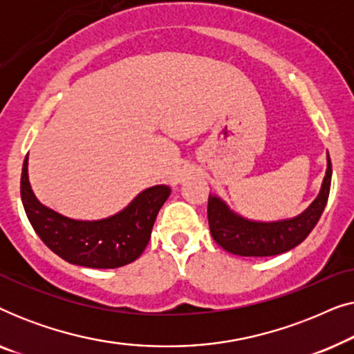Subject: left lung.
<instances>
[{"label":"left lung","mask_w":354,"mask_h":354,"mask_svg":"<svg viewBox=\"0 0 354 354\" xmlns=\"http://www.w3.org/2000/svg\"><path fill=\"white\" fill-rule=\"evenodd\" d=\"M332 180V162L327 154V172L321 192L311 206L301 214L287 221L254 222L235 214L221 198L207 201V222L214 241L225 251L236 256H275L301 243L321 219L327 205Z\"/></svg>","instance_id":"1"}]
</instances>
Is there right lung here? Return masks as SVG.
Instances as JSON below:
<instances>
[{
	"label": "right lung",
	"instance_id": "add662e5",
	"mask_svg": "<svg viewBox=\"0 0 354 354\" xmlns=\"http://www.w3.org/2000/svg\"><path fill=\"white\" fill-rule=\"evenodd\" d=\"M28 156V154H27ZM26 158L21 198L33 230L43 243L67 263L114 269L133 263L147 248L156 216L171 195L167 185L147 188L118 214L101 221H75L41 205L28 183Z\"/></svg>",
	"mask_w": 354,
	"mask_h": 354
}]
</instances>
